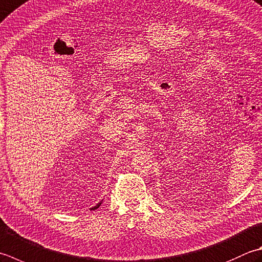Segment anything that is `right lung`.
<instances>
[{"instance_id":"obj_1","label":"right lung","mask_w":262,"mask_h":262,"mask_svg":"<svg viewBox=\"0 0 262 262\" xmlns=\"http://www.w3.org/2000/svg\"><path fill=\"white\" fill-rule=\"evenodd\" d=\"M102 201H103V200H102ZM102 201H101V202H99V203H97L95 207H93V208H91V210H95V209H97V208H99V207L101 206V203H102Z\"/></svg>"}]
</instances>
